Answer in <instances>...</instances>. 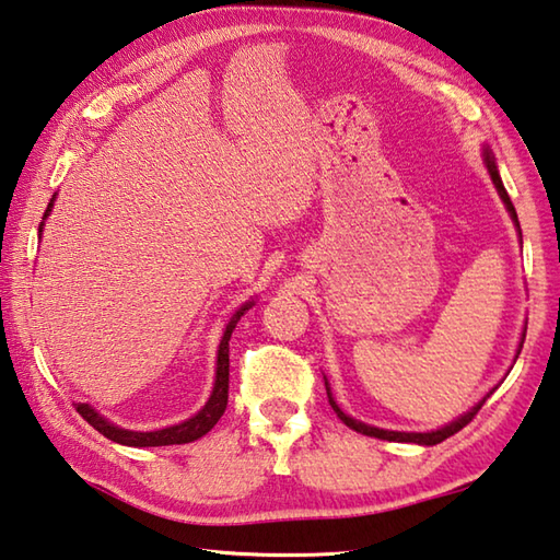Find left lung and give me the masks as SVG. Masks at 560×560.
<instances>
[{
    "instance_id": "obj_1",
    "label": "left lung",
    "mask_w": 560,
    "mask_h": 560,
    "mask_svg": "<svg viewBox=\"0 0 560 560\" xmlns=\"http://www.w3.org/2000/svg\"><path fill=\"white\" fill-rule=\"evenodd\" d=\"M483 162H486V167H488V174H490L492 184H495L498 196L502 199V203H505L508 213H510V218H512V223H514V228H517V233H520V237H522L520 221H517V211H514V206H512L510 196H508V191H505V184H502V179H500V172H498V164H495V155H492V150H490V148H483ZM524 332H527V330H524ZM524 332H522V339H520L517 354H514V361H517V357H520V352H522ZM325 388H327V398H330L332 410L337 412V418L342 420V422L349 427V430H354V432H359V434H366V436H376V440H386V442H410V444L434 446V444H440V442L448 440V436L456 434L458 430H464V427H466L470 420H474V415L480 410V405H483V402L492 396V393H495V388H498V386L492 388L483 400L476 402L474 408H470L468 412H464L462 418H456L454 422H448V424L440 427V430H432V432H396V430H381V427H374V424H366V422H361V420H354L352 415H347L342 408H339L337 400L332 398V390H330V383H327V378H325Z\"/></svg>"
}]
</instances>
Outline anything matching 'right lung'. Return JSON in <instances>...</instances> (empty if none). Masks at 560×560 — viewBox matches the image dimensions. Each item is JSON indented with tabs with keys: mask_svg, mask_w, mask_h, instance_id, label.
<instances>
[{
	"mask_svg": "<svg viewBox=\"0 0 560 560\" xmlns=\"http://www.w3.org/2000/svg\"><path fill=\"white\" fill-rule=\"evenodd\" d=\"M52 203H55V196L50 199L48 208H46V215H43V223L38 225V235H43V225H46V218L52 211ZM255 301H247L240 305V308L230 317L223 337H221V345H218V361H215V381H213V390L211 396H208L203 408L191 415L189 420H184L179 424H172V427H162V430H152V432H140V430H124V427H118L114 422H108L104 415H98L90 402H74L77 405V412L82 415V418L90 422L96 432H102L106 440H112L116 444H124V446H170V444H189L201 440L203 434H208L215 427V422L221 420V415L228 408V378H230V335H233L235 325L240 323V317H243Z\"/></svg>",
	"mask_w": 560,
	"mask_h": 560,
	"instance_id": "right-lung-1",
	"label": "right lung"
}]
</instances>
